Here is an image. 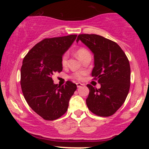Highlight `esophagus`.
<instances>
[{"instance_id": "1", "label": "esophagus", "mask_w": 149, "mask_h": 149, "mask_svg": "<svg viewBox=\"0 0 149 149\" xmlns=\"http://www.w3.org/2000/svg\"><path fill=\"white\" fill-rule=\"evenodd\" d=\"M76 85L77 88H79L81 87V86H84V84H82L81 83H80V82H77V83H76Z\"/></svg>"}]
</instances>
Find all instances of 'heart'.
I'll list each match as a JSON object with an SVG mask.
<instances>
[{"label": "heart", "instance_id": "heart-1", "mask_svg": "<svg viewBox=\"0 0 149 149\" xmlns=\"http://www.w3.org/2000/svg\"><path fill=\"white\" fill-rule=\"evenodd\" d=\"M76 54L77 55V57H78V58L81 61L82 59L84 58V57L87 56V55H90V52H89V51L88 49H86V48L81 47L77 50ZM68 58V53H65L61 58V65L63 67H65V66L67 65ZM84 75H85V72H76L75 74H74V77H75V78L81 80V79L84 78Z\"/></svg>", "mask_w": 149, "mask_h": 149}]
</instances>
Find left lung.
<instances>
[{"instance_id":"left-lung-1","label":"left lung","mask_w":149,"mask_h":149,"mask_svg":"<svg viewBox=\"0 0 149 149\" xmlns=\"http://www.w3.org/2000/svg\"><path fill=\"white\" fill-rule=\"evenodd\" d=\"M81 41L94 54L92 76L100 84L96 89L88 84L86 104L91 112L100 116H110L121 107L128 96L130 68L126 55L116 43L100 35L81 34Z\"/></svg>"}]
</instances>
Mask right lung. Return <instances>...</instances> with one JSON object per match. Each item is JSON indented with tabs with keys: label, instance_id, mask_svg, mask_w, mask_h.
Segmentation results:
<instances>
[{
	"label": "right lung",
	"instance_id": "obj_1",
	"mask_svg": "<svg viewBox=\"0 0 149 149\" xmlns=\"http://www.w3.org/2000/svg\"><path fill=\"white\" fill-rule=\"evenodd\" d=\"M76 37L70 35L42 40L23 59L21 85L24 97L31 109L46 120L65 114L77 89L76 84L70 81L62 86L55 84L52 77L63 70L62 57Z\"/></svg>",
	"mask_w": 149,
	"mask_h": 149
}]
</instances>
